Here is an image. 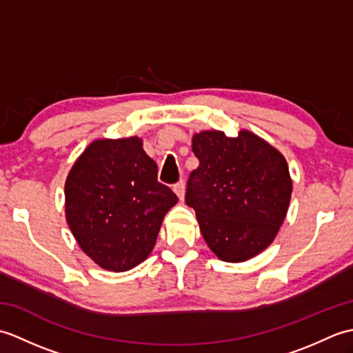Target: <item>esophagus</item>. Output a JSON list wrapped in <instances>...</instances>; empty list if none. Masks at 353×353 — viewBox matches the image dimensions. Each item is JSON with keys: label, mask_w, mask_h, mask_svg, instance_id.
Masks as SVG:
<instances>
[{"label": "esophagus", "mask_w": 353, "mask_h": 353, "mask_svg": "<svg viewBox=\"0 0 353 353\" xmlns=\"http://www.w3.org/2000/svg\"><path fill=\"white\" fill-rule=\"evenodd\" d=\"M174 192L177 194L179 199L183 200V197H185V181L183 179H181V181L174 185Z\"/></svg>", "instance_id": "obj_1"}]
</instances>
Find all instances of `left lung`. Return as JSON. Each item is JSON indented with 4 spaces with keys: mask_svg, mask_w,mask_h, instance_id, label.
Returning a JSON list of instances; mask_svg holds the SVG:
<instances>
[{
    "mask_svg": "<svg viewBox=\"0 0 353 353\" xmlns=\"http://www.w3.org/2000/svg\"><path fill=\"white\" fill-rule=\"evenodd\" d=\"M192 152L200 165L191 171L185 201L196 211L209 249L228 262L253 258L287 215L292 188L287 161L247 130L235 138L197 133Z\"/></svg>",
    "mask_w": 353,
    "mask_h": 353,
    "instance_id": "obj_1",
    "label": "left lung"
}]
</instances>
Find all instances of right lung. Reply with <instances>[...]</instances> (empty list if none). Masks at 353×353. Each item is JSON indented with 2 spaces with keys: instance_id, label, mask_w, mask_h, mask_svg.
<instances>
[{
  "instance_id": "obj_1",
  "label": "right lung",
  "mask_w": 353,
  "mask_h": 353,
  "mask_svg": "<svg viewBox=\"0 0 353 353\" xmlns=\"http://www.w3.org/2000/svg\"><path fill=\"white\" fill-rule=\"evenodd\" d=\"M66 221L89 258L112 272L141 264L177 203L137 137L92 142L65 183Z\"/></svg>"
}]
</instances>
